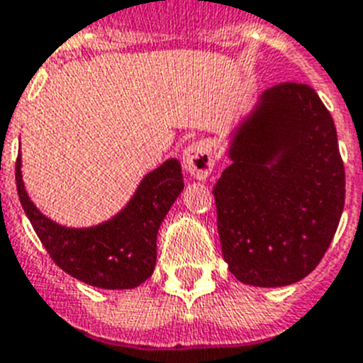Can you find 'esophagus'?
<instances>
[{"mask_svg": "<svg viewBox=\"0 0 363 363\" xmlns=\"http://www.w3.org/2000/svg\"><path fill=\"white\" fill-rule=\"evenodd\" d=\"M182 164L184 169L195 179H206L213 172V153L212 146L206 140L191 143L182 151Z\"/></svg>", "mask_w": 363, "mask_h": 363, "instance_id": "obj_1", "label": "esophagus"}]
</instances>
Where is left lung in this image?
Wrapping results in <instances>:
<instances>
[{
    "instance_id": "8db88e82",
    "label": "left lung",
    "mask_w": 363,
    "mask_h": 363,
    "mask_svg": "<svg viewBox=\"0 0 363 363\" xmlns=\"http://www.w3.org/2000/svg\"><path fill=\"white\" fill-rule=\"evenodd\" d=\"M228 157L213 186L228 270L252 286L303 279L329 248L345 203L330 113L305 84L270 87L234 129Z\"/></svg>"
}]
</instances>
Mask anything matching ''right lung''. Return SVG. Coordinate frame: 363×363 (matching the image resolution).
<instances>
[{"label":"right lung","instance_id":"add662e5","mask_svg":"<svg viewBox=\"0 0 363 363\" xmlns=\"http://www.w3.org/2000/svg\"><path fill=\"white\" fill-rule=\"evenodd\" d=\"M16 186L21 206L50 259L78 281L109 291L135 289L153 274L157 234L184 190L181 162L168 159L147 173L115 217L89 228H69L34 206L21 179L20 155L16 160Z\"/></svg>","mask_w":363,"mask_h":363}]
</instances>
